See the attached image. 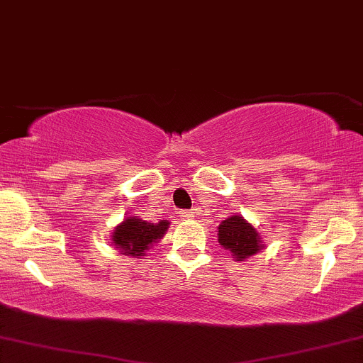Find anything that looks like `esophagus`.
<instances>
[{
    "label": "esophagus",
    "mask_w": 363,
    "mask_h": 363,
    "mask_svg": "<svg viewBox=\"0 0 363 363\" xmlns=\"http://www.w3.org/2000/svg\"><path fill=\"white\" fill-rule=\"evenodd\" d=\"M182 217H183V218H190V217H194V212H190V210H183V212H182Z\"/></svg>",
    "instance_id": "obj_1"
}]
</instances>
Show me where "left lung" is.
<instances>
[{
  "instance_id": "1",
  "label": "left lung",
  "mask_w": 363,
  "mask_h": 363,
  "mask_svg": "<svg viewBox=\"0 0 363 363\" xmlns=\"http://www.w3.org/2000/svg\"><path fill=\"white\" fill-rule=\"evenodd\" d=\"M218 244L232 252L235 261H244L264 247L256 227L242 216H232L218 225Z\"/></svg>"
}]
</instances>
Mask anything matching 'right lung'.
Masks as SVG:
<instances>
[{"instance_id":"1","label":"right lung","mask_w":363,"mask_h":363,"mask_svg":"<svg viewBox=\"0 0 363 363\" xmlns=\"http://www.w3.org/2000/svg\"><path fill=\"white\" fill-rule=\"evenodd\" d=\"M169 222L160 220L158 223H151L141 220L140 217L131 216L124 218L113 232V245L124 256H143L155 242H158L167 234Z\"/></svg>"}]
</instances>
